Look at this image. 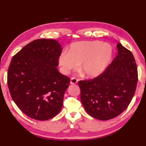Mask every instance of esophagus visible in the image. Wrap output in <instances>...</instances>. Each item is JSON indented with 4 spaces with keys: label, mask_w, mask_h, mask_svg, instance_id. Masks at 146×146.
<instances>
[{
    "label": "esophagus",
    "mask_w": 146,
    "mask_h": 146,
    "mask_svg": "<svg viewBox=\"0 0 146 146\" xmlns=\"http://www.w3.org/2000/svg\"><path fill=\"white\" fill-rule=\"evenodd\" d=\"M78 82V80L75 78H71L70 80V83L72 84H76V83Z\"/></svg>",
    "instance_id": "34e87169"
}]
</instances>
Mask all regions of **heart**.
<instances>
[{"instance_id": "obj_1", "label": "heart", "mask_w": 146, "mask_h": 146, "mask_svg": "<svg viewBox=\"0 0 146 146\" xmlns=\"http://www.w3.org/2000/svg\"><path fill=\"white\" fill-rule=\"evenodd\" d=\"M113 55L112 46L100 41H80L70 45L68 52H62L58 62L63 73L68 75L77 68L87 76H97L104 71Z\"/></svg>"}]
</instances>
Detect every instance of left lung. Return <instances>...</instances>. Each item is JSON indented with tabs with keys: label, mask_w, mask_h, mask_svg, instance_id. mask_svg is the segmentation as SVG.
<instances>
[{
	"label": "left lung",
	"mask_w": 146,
	"mask_h": 146,
	"mask_svg": "<svg viewBox=\"0 0 146 146\" xmlns=\"http://www.w3.org/2000/svg\"><path fill=\"white\" fill-rule=\"evenodd\" d=\"M117 47V56L102 74L78 82L85 110L100 120L121 114L129 106L137 88L138 71L134 56L120 43Z\"/></svg>",
	"instance_id": "obj_1"
}]
</instances>
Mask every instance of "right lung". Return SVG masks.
I'll use <instances>...</instances> for the list:
<instances>
[{"label": "right lung", "instance_id": "obj_1", "mask_svg": "<svg viewBox=\"0 0 146 146\" xmlns=\"http://www.w3.org/2000/svg\"><path fill=\"white\" fill-rule=\"evenodd\" d=\"M62 46L53 39L31 42L11 59L8 85L11 98L24 114L37 120L60 111L70 79L59 73Z\"/></svg>", "mask_w": 146, "mask_h": 146}]
</instances>
